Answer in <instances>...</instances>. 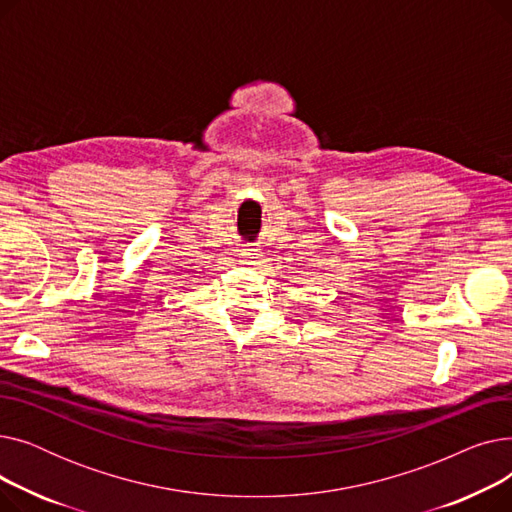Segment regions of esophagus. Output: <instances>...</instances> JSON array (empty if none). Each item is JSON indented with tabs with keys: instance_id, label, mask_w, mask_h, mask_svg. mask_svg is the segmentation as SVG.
I'll return each mask as SVG.
<instances>
[{
	"instance_id": "34e87169",
	"label": "esophagus",
	"mask_w": 512,
	"mask_h": 512,
	"mask_svg": "<svg viewBox=\"0 0 512 512\" xmlns=\"http://www.w3.org/2000/svg\"><path fill=\"white\" fill-rule=\"evenodd\" d=\"M240 255H242V259L249 261V263H255V259L259 257V253H257L255 249H245V251H242Z\"/></svg>"
}]
</instances>
